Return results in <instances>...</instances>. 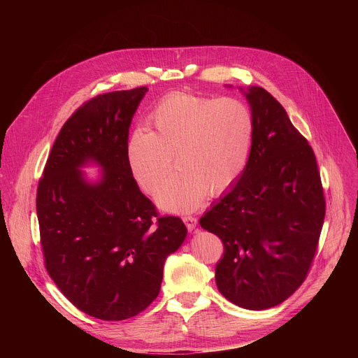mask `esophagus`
I'll use <instances>...</instances> for the list:
<instances>
[{
  "mask_svg": "<svg viewBox=\"0 0 358 358\" xmlns=\"http://www.w3.org/2000/svg\"><path fill=\"white\" fill-rule=\"evenodd\" d=\"M182 221H184V224L187 225L188 232H194V231H195L196 224H198V220H196V218H194V217H184Z\"/></svg>",
  "mask_w": 358,
  "mask_h": 358,
  "instance_id": "1",
  "label": "esophagus"
}]
</instances>
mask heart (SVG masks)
Wrapping results in <instances>:
<instances>
[{
  "instance_id": "b5f03b06",
  "label": "heart",
  "mask_w": 358,
  "mask_h": 358,
  "mask_svg": "<svg viewBox=\"0 0 358 358\" xmlns=\"http://www.w3.org/2000/svg\"><path fill=\"white\" fill-rule=\"evenodd\" d=\"M151 131L134 129L124 147L133 180L152 192L172 168L180 170L156 191L159 206L176 214L195 211L208 192L229 189L243 174L255 137L250 108L234 97L173 93L151 110Z\"/></svg>"
}]
</instances>
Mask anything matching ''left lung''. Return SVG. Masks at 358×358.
<instances>
[{"mask_svg":"<svg viewBox=\"0 0 358 358\" xmlns=\"http://www.w3.org/2000/svg\"><path fill=\"white\" fill-rule=\"evenodd\" d=\"M255 117L241 178L199 220L218 235L221 294L239 308L265 310L292 296L312 265L326 202L315 152L264 87H239Z\"/></svg>","mask_w":358,"mask_h":358,"instance_id":"1","label":"left lung"}]
</instances>
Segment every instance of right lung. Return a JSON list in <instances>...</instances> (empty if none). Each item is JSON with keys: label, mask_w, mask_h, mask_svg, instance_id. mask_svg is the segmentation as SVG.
Instances as JSON below:
<instances>
[{"label": "right lung", "mask_w": 358, "mask_h": 358, "mask_svg": "<svg viewBox=\"0 0 358 358\" xmlns=\"http://www.w3.org/2000/svg\"><path fill=\"white\" fill-rule=\"evenodd\" d=\"M147 87L99 94L61 129L38 184L45 266L86 315L124 320L159 296L163 269L187 236L177 217H159L124 156L131 119ZM96 165L89 180L81 170Z\"/></svg>", "instance_id": "obj_1"}]
</instances>
